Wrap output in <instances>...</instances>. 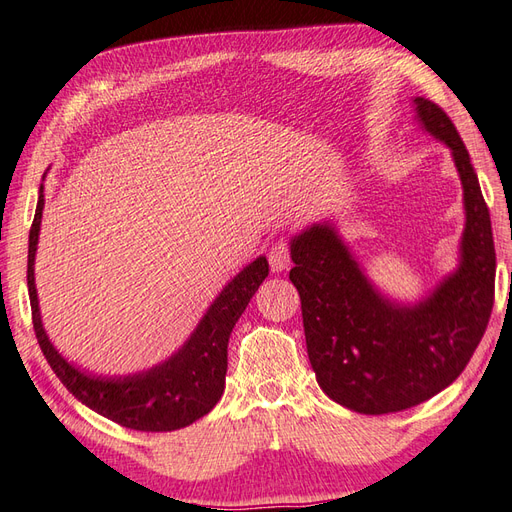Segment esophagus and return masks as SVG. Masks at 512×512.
<instances>
[{"label": "esophagus", "instance_id": "34e87169", "mask_svg": "<svg viewBox=\"0 0 512 512\" xmlns=\"http://www.w3.org/2000/svg\"><path fill=\"white\" fill-rule=\"evenodd\" d=\"M268 261H270L272 272H283V270L290 268V264H292L290 244L283 242V240L281 242H274L270 246V251H268Z\"/></svg>", "mask_w": 512, "mask_h": 512}]
</instances>
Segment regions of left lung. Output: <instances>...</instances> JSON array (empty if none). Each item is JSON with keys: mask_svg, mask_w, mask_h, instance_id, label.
Listing matches in <instances>:
<instances>
[{"mask_svg": "<svg viewBox=\"0 0 512 512\" xmlns=\"http://www.w3.org/2000/svg\"><path fill=\"white\" fill-rule=\"evenodd\" d=\"M417 116L452 149L463 181V259L417 307H396L365 281L329 225L292 240L290 281L303 303L311 368L331 400L365 415L411 409L454 383L474 355L495 300L489 207L450 116L417 97Z\"/></svg>", "mask_w": 512, "mask_h": 512, "instance_id": "1", "label": "left lung"}]
</instances>
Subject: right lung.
Returning <instances> with one entry per match:
<instances>
[{
    "label": "right lung",
    "mask_w": 512,
    "mask_h": 512,
    "mask_svg": "<svg viewBox=\"0 0 512 512\" xmlns=\"http://www.w3.org/2000/svg\"><path fill=\"white\" fill-rule=\"evenodd\" d=\"M43 186L30 229L28 290L32 324L47 363L73 396L99 415L125 428L144 432H168L190 426L214 409L225 389L227 344L235 322L251 303L257 287L268 277L266 257L255 259L235 277L209 307L199 329L175 357L157 368L127 378H95L64 361L47 339L34 287V253L43 218Z\"/></svg>",
    "instance_id": "1"
}]
</instances>
